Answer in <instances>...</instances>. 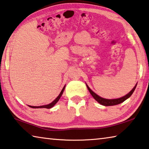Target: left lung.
I'll use <instances>...</instances> for the list:
<instances>
[{
    "label": "left lung",
    "instance_id": "1",
    "mask_svg": "<svg viewBox=\"0 0 149 149\" xmlns=\"http://www.w3.org/2000/svg\"><path fill=\"white\" fill-rule=\"evenodd\" d=\"M86 86H87L88 90H89L90 93H91V95L93 96V97L99 103H100L101 105H104V106H113V105H118V104L124 102L125 100H126L127 98H129L130 96L132 95V93H134L135 88H136V86H137V84L135 86V87L133 88V89L130 91V92L127 93V95H126L122 97L118 98V99H114V100H107V99H104V98L100 97V96L97 95L95 93L93 92V91L91 90L89 87H88V86L87 84H86Z\"/></svg>",
    "mask_w": 149,
    "mask_h": 149
}]
</instances>
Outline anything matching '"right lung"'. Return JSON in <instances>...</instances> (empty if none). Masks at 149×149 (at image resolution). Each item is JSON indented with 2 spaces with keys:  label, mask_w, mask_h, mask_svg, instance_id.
Listing matches in <instances>:
<instances>
[{
  "label": "right lung",
  "mask_w": 149,
  "mask_h": 149,
  "mask_svg": "<svg viewBox=\"0 0 149 149\" xmlns=\"http://www.w3.org/2000/svg\"><path fill=\"white\" fill-rule=\"evenodd\" d=\"M65 86H64L62 90H61V93H59V95L58 96H57V97L56 99V100H55L53 101V102H52L51 103L48 104V105H42V106H38V107H36V106H30V105H29V107H31V108H34V109H37V108H40H40L50 109V108H52V107H54L55 105H56L57 101H58L59 100V99H60V97H61V95L63 94V91H64V90H65Z\"/></svg>",
  "instance_id": "add662e5"
}]
</instances>
